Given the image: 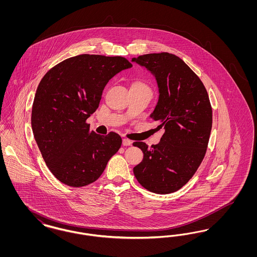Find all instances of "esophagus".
<instances>
[{
  "label": "esophagus",
  "mask_w": 257,
  "mask_h": 257,
  "mask_svg": "<svg viewBox=\"0 0 257 257\" xmlns=\"http://www.w3.org/2000/svg\"><path fill=\"white\" fill-rule=\"evenodd\" d=\"M122 145L124 147H129V146L132 145V142L130 140H128V139H123Z\"/></svg>",
  "instance_id": "obj_1"
}]
</instances>
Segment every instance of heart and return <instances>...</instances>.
Listing matches in <instances>:
<instances>
[{
	"mask_svg": "<svg viewBox=\"0 0 257 257\" xmlns=\"http://www.w3.org/2000/svg\"><path fill=\"white\" fill-rule=\"evenodd\" d=\"M132 86H136V87H144V88H148V89H149V87H148L146 84L142 83V82H135L134 84L132 85Z\"/></svg>",
	"mask_w": 257,
	"mask_h": 257,
	"instance_id": "b5f03b06",
	"label": "heart"
}]
</instances>
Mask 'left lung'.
<instances>
[{
	"instance_id": "left-lung-1",
	"label": "left lung",
	"mask_w": 257,
	"mask_h": 257,
	"mask_svg": "<svg viewBox=\"0 0 257 257\" xmlns=\"http://www.w3.org/2000/svg\"><path fill=\"white\" fill-rule=\"evenodd\" d=\"M152 74L159 99L150 117L164 128L158 145L136 142L144 159L134 168L143 187L160 195L181 189L205 156L212 129V108L205 86L179 57L170 53L132 59Z\"/></svg>"
}]
</instances>
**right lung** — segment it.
<instances>
[{"label":"right lung","mask_w":257,"mask_h":257,"mask_svg":"<svg viewBox=\"0 0 257 257\" xmlns=\"http://www.w3.org/2000/svg\"><path fill=\"white\" fill-rule=\"evenodd\" d=\"M131 67L123 57L84 54L61 61L40 81L32 128L48 169L61 183L77 188L96 181L120 148L119 135L96 134L86 120L110 79Z\"/></svg>","instance_id":"obj_1"}]
</instances>
